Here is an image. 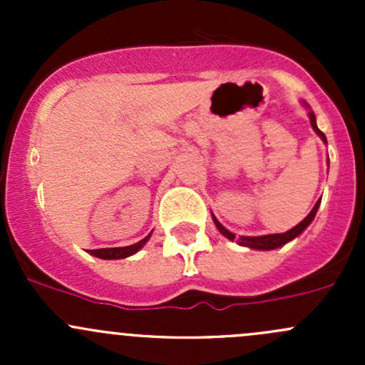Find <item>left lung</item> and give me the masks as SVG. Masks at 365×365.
Returning a JSON list of instances; mask_svg holds the SVG:
<instances>
[{
    "mask_svg": "<svg viewBox=\"0 0 365 365\" xmlns=\"http://www.w3.org/2000/svg\"><path fill=\"white\" fill-rule=\"evenodd\" d=\"M304 106H307V104H305V102H304ZM307 108H309V106H307ZM309 118H311V125H312V128H314L316 134H318L319 138L323 139V143H327L325 134H323V132L318 128V125H316V116H314V113L309 111ZM319 203H322V200H319L318 203L314 205V208L311 210V213H309V215L305 217V219L302 220L300 224H297L295 227H292V230L286 231V233L263 235V237H238V238H237V235H233V233H231V231H227L226 227H224L222 224H220L219 220L215 219V215H213V213H212V217H213V222H215L217 230H219L220 233L224 235V237L230 238V240H235V238H237L238 244L244 245V247H249V249H256V251H272V249L282 247V245H286V244H288V242H292L293 238H297L298 235H302V231H304L305 227H307L309 224L312 222V219H314V217H316V212H318Z\"/></svg>",
    "mask_w": 365,
    "mask_h": 365,
    "instance_id": "8db88e82",
    "label": "left lung"
}]
</instances>
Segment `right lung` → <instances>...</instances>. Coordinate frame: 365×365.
Returning a JSON list of instances; mask_svg holds the SVG:
<instances>
[{
  "mask_svg": "<svg viewBox=\"0 0 365 365\" xmlns=\"http://www.w3.org/2000/svg\"><path fill=\"white\" fill-rule=\"evenodd\" d=\"M150 237H152V233L134 245H127V247H113V249H95V251H90V254L95 257H101V259H123V257H128L132 256V254L138 252L139 249L150 240Z\"/></svg>",
  "mask_w": 365,
  "mask_h": 365,
  "instance_id": "add662e5",
  "label": "right lung"
}]
</instances>
